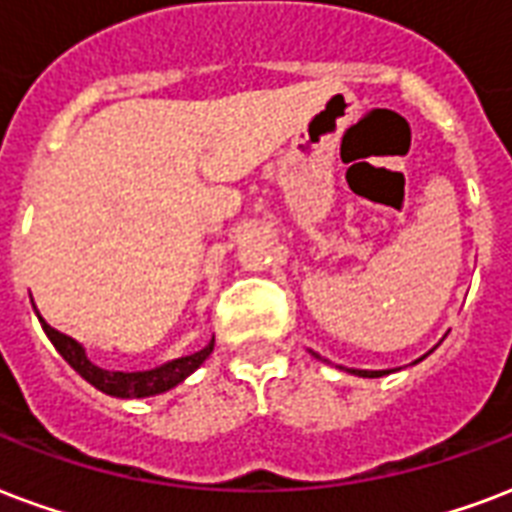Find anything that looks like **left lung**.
<instances>
[{
  "label": "left lung",
  "instance_id": "left-lung-1",
  "mask_svg": "<svg viewBox=\"0 0 512 512\" xmlns=\"http://www.w3.org/2000/svg\"><path fill=\"white\" fill-rule=\"evenodd\" d=\"M424 360V357H421ZM349 373H354V376H362V378H378V376H386L389 370H354L349 368Z\"/></svg>",
  "mask_w": 512,
  "mask_h": 512
}]
</instances>
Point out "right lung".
Returning <instances> with one entry per match:
<instances>
[{"mask_svg":"<svg viewBox=\"0 0 512 512\" xmlns=\"http://www.w3.org/2000/svg\"><path fill=\"white\" fill-rule=\"evenodd\" d=\"M34 306V303H31ZM39 317V311H37ZM39 325L45 330L53 346L58 349V354L64 357L69 365H72L80 376L93 384L99 392L112 397H152V395H161V392H169L177 384H182L193 370H198L206 362V357L212 354L214 341H209L201 351H195V354H187V357H179V360H171L161 368H152V370H136V373H123V370H104L99 365H93L88 360V354L80 343L69 338V335L58 333L56 327H50L45 319L39 317Z\"/></svg>","mask_w":512,"mask_h":512,"instance_id":"obj_1","label":"right lung"}]
</instances>
